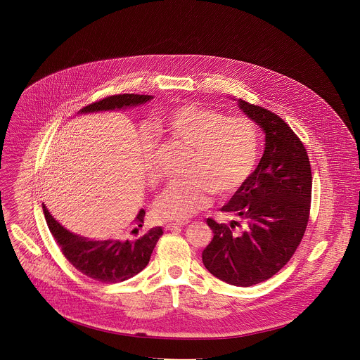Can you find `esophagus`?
Instances as JSON below:
<instances>
[{"label":"esophagus","mask_w":360,"mask_h":360,"mask_svg":"<svg viewBox=\"0 0 360 360\" xmlns=\"http://www.w3.org/2000/svg\"><path fill=\"white\" fill-rule=\"evenodd\" d=\"M186 224H188L187 220H184V221H172V223H167V224H166V230H174V229L183 227V226H186Z\"/></svg>","instance_id":"esophagus-1"}]
</instances>
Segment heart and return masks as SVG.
<instances>
[{"instance_id":"1","label":"heart","mask_w":360,"mask_h":360,"mask_svg":"<svg viewBox=\"0 0 360 360\" xmlns=\"http://www.w3.org/2000/svg\"><path fill=\"white\" fill-rule=\"evenodd\" d=\"M155 131L190 146L183 179L170 181L158 195L155 213L181 221L209 204L210 194L224 198L241 187L257 160V133L244 117L223 113L197 103L173 105L158 116ZM143 162L154 176L153 144L143 139Z\"/></svg>"}]
</instances>
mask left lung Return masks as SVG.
Wrapping results in <instances>:
<instances>
[{
  "instance_id": "obj_1",
  "label": "left lung",
  "mask_w": 360,
  "mask_h": 360,
  "mask_svg": "<svg viewBox=\"0 0 360 360\" xmlns=\"http://www.w3.org/2000/svg\"><path fill=\"white\" fill-rule=\"evenodd\" d=\"M236 101L263 130L264 153L220 209L233 220L206 219L213 238L202 262L219 280L250 287L274 276L297 251L308 226L311 172L304 144L278 115Z\"/></svg>"
}]
</instances>
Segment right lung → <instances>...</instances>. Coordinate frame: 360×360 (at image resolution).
<instances>
[{"label": "right lung", "mask_w": 360, "mask_h": 360, "mask_svg": "<svg viewBox=\"0 0 360 360\" xmlns=\"http://www.w3.org/2000/svg\"><path fill=\"white\" fill-rule=\"evenodd\" d=\"M153 96L119 94L106 97L98 103H90L79 110V115L120 110L151 101ZM44 216L50 231L62 248L65 257L87 277L101 283H120L139 274L150 262L151 254L160 236L162 227H153L136 240L108 238L93 240L75 234L65 229L43 204ZM146 210L140 209L133 221L143 227ZM137 230V229H134Z\"/></svg>", "instance_id": "obj_1"}]
</instances>
